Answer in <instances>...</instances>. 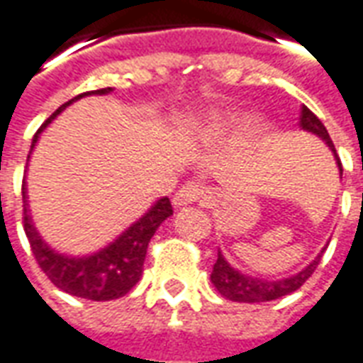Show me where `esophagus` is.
<instances>
[{
	"instance_id": "esophagus-1",
	"label": "esophagus",
	"mask_w": 363,
	"mask_h": 363,
	"mask_svg": "<svg viewBox=\"0 0 363 363\" xmlns=\"http://www.w3.org/2000/svg\"><path fill=\"white\" fill-rule=\"evenodd\" d=\"M209 197V191L207 187H203L201 184L197 182H187L184 186L179 187L174 195V205L176 207H186V205H191L195 201H203Z\"/></svg>"
}]
</instances>
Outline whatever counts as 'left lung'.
<instances>
[{
  "instance_id": "left-lung-1",
  "label": "left lung",
  "mask_w": 363,
  "mask_h": 363,
  "mask_svg": "<svg viewBox=\"0 0 363 363\" xmlns=\"http://www.w3.org/2000/svg\"><path fill=\"white\" fill-rule=\"evenodd\" d=\"M299 125L303 130L313 133V135H317L318 138L325 140L326 146L333 150L334 160L338 164V169H340L342 176L340 158H338V154L334 150V145L333 140H330L328 130H326V127L320 123V119H318L317 115L311 111V109H307L305 105H303V109H301ZM323 252L325 250H320V254H318L317 258L313 259L307 268L301 269L299 274H295V276L291 277H284V279H262V277L246 276L242 272H238L236 268H233L227 259H225V256L218 252L217 262H215L213 272H211V281H213L215 289H217L223 297H227V299L230 301H236V303H264V301L279 299V297H284V295H289V293L297 291L301 285L305 284V281L313 276V272L317 269L318 262L323 258Z\"/></svg>"
}]
</instances>
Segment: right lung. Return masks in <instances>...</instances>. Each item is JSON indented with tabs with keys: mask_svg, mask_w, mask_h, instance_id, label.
Segmentation results:
<instances>
[{
	"mask_svg": "<svg viewBox=\"0 0 363 363\" xmlns=\"http://www.w3.org/2000/svg\"><path fill=\"white\" fill-rule=\"evenodd\" d=\"M111 91V87L87 91V94H82L70 101H66L62 107H58L33 136L27 162H29L33 148L37 146L40 133L48 127V123L56 115H60L68 105H72L84 95H105ZM27 205H29L27 203V186L23 179V227H25V235L29 238L30 250H33L37 264L58 289L70 293L74 297L89 301L119 299L135 287L136 281L143 276L146 248H148L150 238L156 233V228L160 227L169 215H174L168 197H162L125 233H121L109 246L89 254V256L74 258V256L58 254L40 238Z\"/></svg>",
	"mask_w": 363,
	"mask_h": 363,
	"instance_id": "1",
	"label": "right lung"
}]
</instances>
